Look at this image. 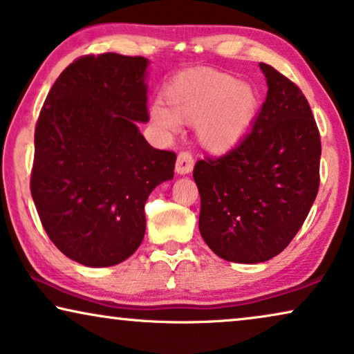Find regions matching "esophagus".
<instances>
[{
    "instance_id": "esophagus-1",
    "label": "esophagus",
    "mask_w": 354,
    "mask_h": 354,
    "mask_svg": "<svg viewBox=\"0 0 354 354\" xmlns=\"http://www.w3.org/2000/svg\"><path fill=\"white\" fill-rule=\"evenodd\" d=\"M193 166H195V161H193V156L188 151L178 153L177 156V164L176 171L180 176H185V174H190L193 171Z\"/></svg>"
}]
</instances>
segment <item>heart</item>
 I'll list each match as a JSON object with an SVG mask.
<instances>
[{
	"mask_svg": "<svg viewBox=\"0 0 354 354\" xmlns=\"http://www.w3.org/2000/svg\"><path fill=\"white\" fill-rule=\"evenodd\" d=\"M164 103L149 109V119L162 135L177 133L183 124H196L207 151L224 154L246 137L258 111V96L245 82L209 69L177 75L164 91Z\"/></svg>",
	"mask_w": 354,
	"mask_h": 354,
	"instance_id": "obj_1",
	"label": "heart"
}]
</instances>
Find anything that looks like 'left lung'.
Listing matches in <instances>:
<instances>
[{"label":"left lung","instance_id":"8db88e82","mask_svg":"<svg viewBox=\"0 0 354 354\" xmlns=\"http://www.w3.org/2000/svg\"><path fill=\"white\" fill-rule=\"evenodd\" d=\"M268 96L253 130L221 158L193 169L200 232L225 261L258 264L287 248L319 190L321 135L301 90L259 62Z\"/></svg>","mask_w":354,"mask_h":354}]
</instances>
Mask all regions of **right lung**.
Masks as SVG:
<instances>
[{"label": "right lung", "mask_w": 354, "mask_h": 354, "mask_svg": "<svg viewBox=\"0 0 354 354\" xmlns=\"http://www.w3.org/2000/svg\"><path fill=\"white\" fill-rule=\"evenodd\" d=\"M147 67L142 56H82L57 77L37 120L33 203L56 248L88 268L137 251L145 203L174 177L176 153L138 130L149 119Z\"/></svg>", "instance_id": "right-lung-1"}]
</instances>
